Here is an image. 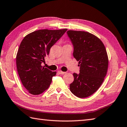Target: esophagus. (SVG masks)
Segmentation results:
<instances>
[{"label": "esophagus", "mask_w": 127, "mask_h": 127, "mask_svg": "<svg viewBox=\"0 0 127 127\" xmlns=\"http://www.w3.org/2000/svg\"><path fill=\"white\" fill-rule=\"evenodd\" d=\"M58 73L59 74H62V75H63V74H64L65 73V72H64V71H62V70H59L58 71Z\"/></svg>", "instance_id": "obj_1"}]
</instances>
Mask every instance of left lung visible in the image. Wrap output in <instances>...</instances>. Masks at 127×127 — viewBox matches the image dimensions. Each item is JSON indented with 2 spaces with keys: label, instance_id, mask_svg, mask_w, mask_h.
<instances>
[{
  "label": "left lung",
  "instance_id": "left-lung-1",
  "mask_svg": "<svg viewBox=\"0 0 127 127\" xmlns=\"http://www.w3.org/2000/svg\"><path fill=\"white\" fill-rule=\"evenodd\" d=\"M67 34L73 46V56L79 62L80 73H74L70 91L79 98H85L98 90L107 71L108 59L100 39L88 32L69 30Z\"/></svg>",
  "mask_w": 127,
  "mask_h": 127
}]
</instances>
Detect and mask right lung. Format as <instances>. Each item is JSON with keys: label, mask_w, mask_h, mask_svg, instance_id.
<instances>
[{"label": "right lung", "mask_w": 127, "mask_h": 127, "mask_svg": "<svg viewBox=\"0 0 127 127\" xmlns=\"http://www.w3.org/2000/svg\"><path fill=\"white\" fill-rule=\"evenodd\" d=\"M66 31V29L39 30L22 39L16 55V66L22 85L29 93L39 95L50 86L52 77L57 73L44 68L42 63L51 47Z\"/></svg>", "instance_id": "1"}]
</instances>
